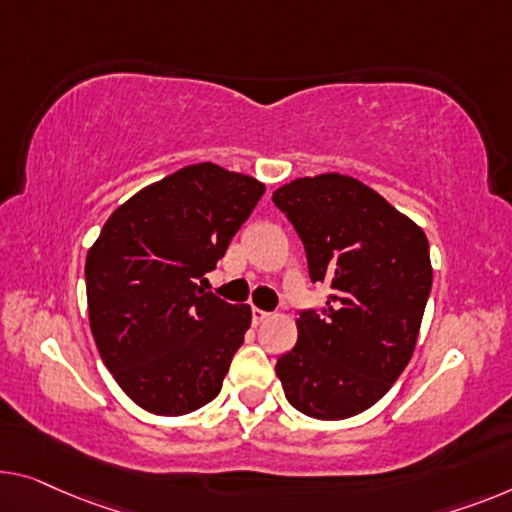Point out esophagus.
<instances>
[{
    "instance_id": "34e87169",
    "label": "esophagus",
    "mask_w": 512,
    "mask_h": 512,
    "mask_svg": "<svg viewBox=\"0 0 512 512\" xmlns=\"http://www.w3.org/2000/svg\"><path fill=\"white\" fill-rule=\"evenodd\" d=\"M269 317H271V312H264V310H259V308H253V324L255 326L264 324Z\"/></svg>"
}]
</instances>
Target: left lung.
<instances>
[{"label": "left lung", "mask_w": 512, "mask_h": 512, "mask_svg": "<svg viewBox=\"0 0 512 512\" xmlns=\"http://www.w3.org/2000/svg\"><path fill=\"white\" fill-rule=\"evenodd\" d=\"M299 232L312 282H331L324 315L301 312L276 375L294 409L342 421L370 409L416 349L432 287L430 243L377 190L340 172L273 190Z\"/></svg>", "instance_id": "1"}]
</instances>
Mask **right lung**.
<instances>
[{
    "label": "right lung",
    "instance_id": "1",
    "mask_svg": "<svg viewBox=\"0 0 512 512\" xmlns=\"http://www.w3.org/2000/svg\"><path fill=\"white\" fill-rule=\"evenodd\" d=\"M266 186L216 163L186 165L119 204L87 253L89 326L137 407L183 416L223 388L250 305L204 292Z\"/></svg>",
    "mask_w": 512,
    "mask_h": 512
}]
</instances>
